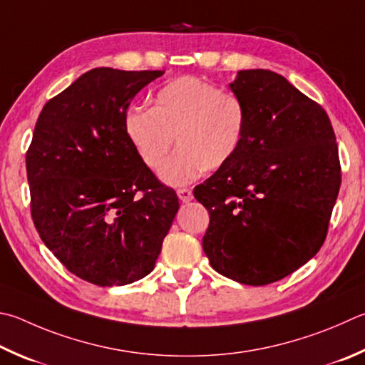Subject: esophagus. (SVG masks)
<instances>
[{"label": "esophagus", "instance_id": "34e87169", "mask_svg": "<svg viewBox=\"0 0 365 365\" xmlns=\"http://www.w3.org/2000/svg\"><path fill=\"white\" fill-rule=\"evenodd\" d=\"M177 196H178V200H180V201L188 202V201L193 200V191H191L190 188H178Z\"/></svg>", "mask_w": 365, "mask_h": 365}]
</instances>
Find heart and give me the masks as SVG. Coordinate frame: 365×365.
<instances>
[{
	"instance_id": "obj_1",
	"label": "heart",
	"mask_w": 365,
	"mask_h": 365,
	"mask_svg": "<svg viewBox=\"0 0 365 365\" xmlns=\"http://www.w3.org/2000/svg\"><path fill=\"white\" fill-rule=\"evenodd\" d=\"M244 130L241 98L196 76L172 79L156 92L153 107H132L124 116L125 137L151 170L163 169L177 140L178 151L161 174L175 187L228 164Z\"/></svg>"
}]
</instances>
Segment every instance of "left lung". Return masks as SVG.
I'll return each instance as SVG.
<instances>
[{"label":"left lung","instance_id":"1","mask_svg":"<svg viewBox=\"0 0 365 365\" xmlns=\"http://www.w3.org/2000/svg\"><path fill=\"white\" fill-rule=\"evenodd\" d=\"M246 108L233 160L193 195L209 210L202 249L217 273L267 286L311 260L327 236L341 170L321 105L269 70L230 84Z\"/></svg>","mask_w":365,"mask_h":365}]
</instances>
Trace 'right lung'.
<instances>
[{
    "instance_id": "1",
    "label": "right lung",
    "mask_w": 365,
    "mask_h": 365,
    "mask_svg": "<svg viewBox=\"0 0 365 365\" xmlns=\"http://www.w3.org/2000/svg\"><path fill=\"white\" fill-rule=\"evenodd\" d=\"M164 71L94 68L44 105L26 151L31 218L70 273L125 286L155 268L178 210L124 132L138 92Z\"/></svg>"
}]
</instances>
